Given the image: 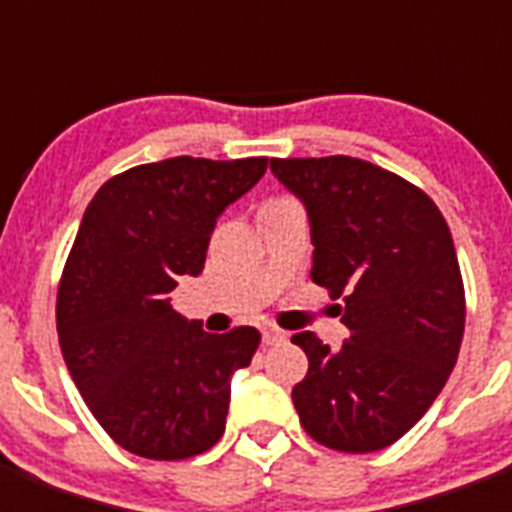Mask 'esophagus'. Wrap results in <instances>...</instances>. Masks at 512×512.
I'll use <instances>...</instances> for the list:
<instances>
[{
    "instance_id": "34e87169",
    "label": "esophagus",
    "mask_w": 512,
    "mask_h": 512,
    "mask_svg": "<svg viewBox=\"0 0 512 512\" xmlns=\"http://www.w3.org/2000/svg\"><path fill=\"white\" fill-rule=\"evenodd\" d=\"M287 340V332H281L276 327H265L263 329V342L265 345H279V342Z\"/></svg>"
}]
</instances>
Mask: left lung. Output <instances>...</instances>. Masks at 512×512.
Here are the masks:
<instances>
[{
	"label": "left lung",
	"mask_w": 512,
	"mask_h": 512,
	"mask_svg": "<svg viewBox=\"0 0 512 512\" xmlns=\"http://www.w3.org/2000/svg\"><path fill=\"white\" fill-rule=\"evenodd\" d=\"M271 172L305 207L311 279L345 295L350 332L337 350L292 335L308 356L292 388L300 425L337 452H380L428 412L457 364L465 289L449 225L420 188L364 159H271Z\"/></svg>",
	"instance_id": "left-lung-1"
}]
</instances>
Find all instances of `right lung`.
I'll use <instances>...</instances> for the list:
<instances>
[{"mask_svg":"<svg viewBox=\"0 0 512 512\" xmlns=\"http://www.w3.org/2000/svg\"><path fill=\"white\" fill-rule=\"evenodd\" d=\"M268 159L175 156L111 177L84 212L58 289V340L95 420L127 452L185 460L220 441L231 377L260 345L172 308L199 276L217 217L257 185Z\"/></svg>","mask_w":512,"mask_h":512,"instance_id":"add662e5","label":"right lung"}]
</instances>
